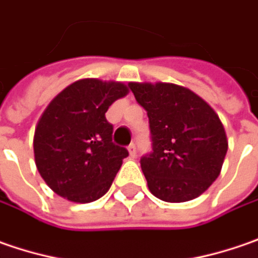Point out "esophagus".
<instances>
[{
    "instance_id": "34e87169",
    "label": "esophagus",
    "mask_w": 258,
    "mask_h": 258,
    "mask_svg": "<svg viewBox=\"0 0 258 258\" xmlns=\"http://www.w3.org/2000/svg\"><path fill=\"white\" fill-rule=\"evenodd\" d=\"M128 151L131 157H134V156H136V144H134V143H131V144L128 146Z\"/></svg>"
}]
</instances>
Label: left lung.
I'll return each instance as SVG.
<instances>
[{
  "instance_id": "obj_1",
  "label": "left lung",
  "mask_w": 258,
  "mask_h": 258,
  "mask_svg": "<svg viewBox=\"0 0 258 258\" xmlns=\"http://www.w3.org/2000/svg\"><path fill=\"white\" fill-rule=\"evenodd\" d=\"M147 111L153 151L143 156L147 186L164 202L202 195L219 176L228 141L218 114L190 89L174 84L130 82Z\"/></svg>"
}]
</instances>
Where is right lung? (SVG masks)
Masks as SVG:
<instances>
[{
  "mask_svg": "<svg viewBox=\"0 0 258 258\" xmlns=\"http://www.w3.org/2000/svg\"><path fill=\"white\" fill-rule=\"evenodd\" d=\"M127 94L121 82L81 79L44 109L34 131V160L54 194L78 204L107 194L128 151L112 143L105 112Z\"/></svg>",
  "mask_w": 258,
  "mask_h": 258,
  "instance_id": "obj_1",
  "label": "right lung"
}]
</instances>
